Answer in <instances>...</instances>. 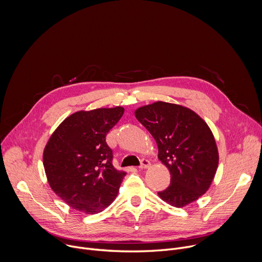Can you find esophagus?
<instances>
[{"label": "esophagus", "mask_w": 262, "mask_h": 262, "mask_svg": "<svg viewBox=\"0 0 262 262\" xmlns=\"http://www.w3.org/2000/svg\"><path fill=\"white\" fill-rule=\"evenodd\" d=\"M149 166H150V162L146 159H142L141 160V165H140V169H147Z\"/></svg>", "instance_id": "1"}]
</instances>
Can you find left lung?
Returning a JSON list of instances; mask_svg holds the SVG:
<instances>
[{
    "mask_svg": "<svg viewBox=\"0 0 262 262\" xmlns=\"http://www.w3.org/2000/svg\"><path fill=\"white\" fill-rule=\"evenodd\" d=\"M136 118L155 138L159 160L169 169L171 181L159 196L175 207H183L208 189L219 165L213 135L194 111L157 101L141 106Z\"/></svg>",
    "mask_w": 262,
    "mask_h": 262,
    "instance_id": "left-lung-1",
    "label": "left lung"
}]
</instances>
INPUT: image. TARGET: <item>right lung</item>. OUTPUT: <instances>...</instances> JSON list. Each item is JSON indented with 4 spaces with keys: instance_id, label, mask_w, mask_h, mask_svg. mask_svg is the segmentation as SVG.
<instances>
[{
    "instance_id": "add662e5",
    "label": "right lung",
    "mask_w": 262,
    "mask_h": 262,
    "mask_svg": "<svg viewBox=\"0 0 262 262\" xmlns=\"http://www.w3.org/2000/svg\"><path fill=\"white\" fill-rule=\"evenodd\" d=\"M122 106L80 111L53 133L43 151L52 190L69 206L93 214L116 198L125 172L113 166L105 136L120 120Z\"/></svg>"
}]
</instances>
